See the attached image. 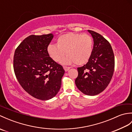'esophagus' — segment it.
<instances>
[{
    "label": "esophagus",
    "instance_id": "esophagus-1",
    "mask_svg": "<svg viewBox=\"0 0 132 132\" xmlns=\"http://www.w3.org/2000/svg\"><path fill=\"white\" fill-rule=\"evenodd\" d=\"M63 69L64 70V71H68L70 69V67H67V66H63Z\"/></svg>",
    "mask_w": 132,
    "mask_h": 132
}]
</instances>
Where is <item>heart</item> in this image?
Segmentation results:
<instances>
[{
  "mask_svg": "<svg viewBox=\"0 0 132 132\" xmlns=\"http://www.w3.org/2000/svg\"><path fill=\"white\" fill-rule=\"evenodd\" d=\"M93 40L88 34L68 33L60 36L57 40V45L49 44L47 50L50 57L55 62L62 61V63L77 65L86 63L91 58L93 51Z\"/></svg>",
  "mask_w": 132,
  "mask_h": 132,
  "instance_id": "obj_1",
  "label": "heart"
}]
</instances>
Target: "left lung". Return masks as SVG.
<instances>
[{
  "label": "left lung",
  "instance_id": "left-lung-1",
  "mask_svg": "<svg viewBox=\"0 0 132 132\" xmlns=\"http://www.w3.org/2000/svg\"><path fill=\"white\" fill-rule=\"evenodd\" d=\"M88 32L94 40L93 51L88 62L78 68L75 79L77 88L84 94L95 96L103 91L110 83L114 69V57L109 42L91 30Z\"/></svg>",
  "mask_w": 132,
  "mask_h": 132
}]
</instances>
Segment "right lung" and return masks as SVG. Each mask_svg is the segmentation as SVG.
<instances>
[{"instance_id": "right-lung-1", "label": "right lung", "mask_w": 132, "mask_h": 132, "mask_svg": "<svg viewBox=\"0 0 132 132\" xmlns=\"http://www.w3.org/2000/svg\"><path fill=\"white\" fill-rule=\"evenodd\" d=\"M52 33L30 35L17 47L13 69L20 85L36 99L47 100L58 94L64 74L63 67L49 57L47 46Z\"/></svg>"}]
</instances>
